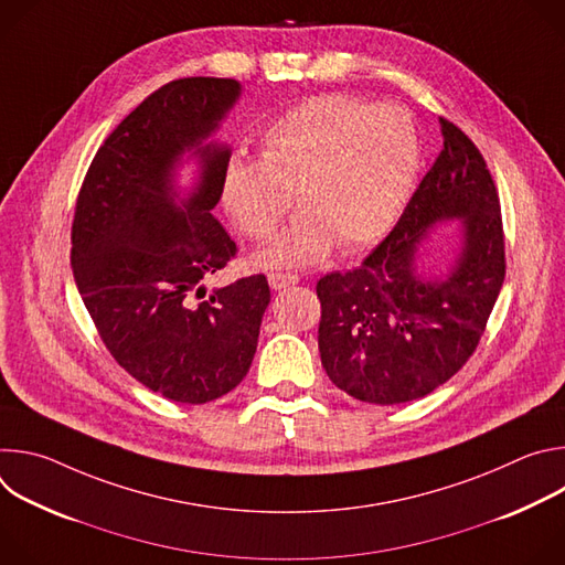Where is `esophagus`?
Masks as SVG:
<instances>
[{"instance_id": "34e87169", "label": "esophagus", "mask_w": 565, "mask_h": 565, "mask_svg": "<svg viewBox=\"0 0 565 565\" xmlns=\"http://www.w3.org/2000/svg\"><path fill=\"white\" fill-rule=\"evenodd\" d=\"M299 281V277L297 275H290V273H270L268 275V284H270V288H275V290H284V288H288V286H295Z\"/></svg>"}]
</instances>
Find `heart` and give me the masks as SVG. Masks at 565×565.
<instances>
[{
	"label": "heart",
	"instance_id": "heart-1",
	"mask_svg": "<svg viewBox=\"0 0 565 565\" xmlns=\"http://www.w3.org/2000/svg\"><path fill=\"white\" fill-rule=\"evenodd\" d=\"M420 166L412 116L344 94L310 98L259 138V160L236 156L221 177V203L250 238H268L292 205L303 210L257 255L262 266H306L335 241L355 250L405 210Z\"/></svg>",
	"mask_w": 565,
	"mask_h": 565
}]
</instances>
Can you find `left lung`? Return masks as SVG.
I'll list each match as a JSON object with an SVG mask.
<instances>
[{
    "mask_svg": "<svg viewBox=\"0 0 565 565\" xmlns=\"http://www.w3.org/2000/svg\"><path fill=\"white\" fill-rule=\"evenodd\" d=\"M443 151L397 225L353 270L317 281L319 355L331 382L371 405H402L445 384L471 358L505 279L497 185L478 147L447 118ZM461 218L446 279L415 268L422 238Z\"/></svg>",
    "mask_w": 565,
    "mask_h": 565,
    "instance_id": "left-lung-1",
    "label": "left lung"
}]
</instances>
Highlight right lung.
I'll use <instances>...</instances> for the list:
<instances>
[{
	"instance_id": "right-lung-1",
	"label": "right lung",
	"mask_w": 565,
	"mask_h": 565,
	"mask_svg": "<svg viewBox=\"0 0 565 565\" xmlns=\"http://www.w3.org/2000/svg\"><path fill=\"white\" fill-rule=\"evenodd\" d=\"M241 96L232 77H181L145 98L103 142L71 227L75 286L114 360L181 405H205L246 377L270 303L264 275L205 290L236 255L214 218L230 147L206 142ZM202 163L181 198L175 166Z\"/></svg>"
}]
</instances>
